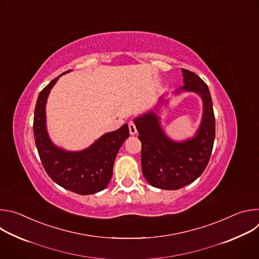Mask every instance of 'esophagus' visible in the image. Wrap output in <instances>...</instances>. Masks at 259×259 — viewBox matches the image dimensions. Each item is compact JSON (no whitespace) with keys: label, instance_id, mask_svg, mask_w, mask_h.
<instances>
[{"label":"esophagus","instance_id":"esophagus-1","mask_svg":"<svg viewBox=\"0 0 259 259\" xmlns=\"http://www.w3.org/2000/svg\"><path fill=\"white\" fill-rule=\"evenodd\" d=\"M128 127H129V132H130L131 135L136 134L137 129H136V126H135V124H134L133 121H130V122L128 123Z\"/></svg>","mask_w":259,"mask_h":259}]
</instances>
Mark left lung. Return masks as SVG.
I'll return each mask as SVG.
<instances>
[{"label":"left lung","instance_id":"left-lung-1","mask_svg":"<svg viewBox=\"0 0 259 259\" xmlns=\"http://www.w3.org/2000/svg\"><path fill=\"white\" fill-rule=\"evenodd\" d=\"M184 85L203 99V120L194 138L183 142L169 139L153 112L134 120L141 141L142 174L153 187L179 190L195 181L208 165L215 138V117L207 84L195 72L182 68ZM179 90L176 91L179 92Z\"/></svg>","mask_w":259,"mask_h":259}]
</instances>
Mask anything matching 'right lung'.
Instances as JSON below:
<instances>
[{
  "mask_svg": "<svg viewBox=\"0 0 259 259\" xmlns=\"http://www.w3.org/2000/svg\"><path fill=\"white\" fill-rule=\"evenodd\" d=\"M58 79L52 80L40 92L35 103L33 135L36 150L47 174L58 186L79 195H92L104 190L112 178L116 156L129 137V128L124 124L120 129L102 135L82 152L69 153L56 147L47 134L45 106Z\"/></svg>",
  "mask_w": 259,
  "mask_h": 259,
  "instance_id": "right-lung-1",
  "label": "right lung"
}]
</instances>
